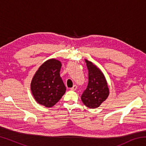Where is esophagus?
Instances as JSON below:
<instances>
[{"mask_svg": "<svg viewBox=\"0 0 146 146\" xmlns=\"http://www.w3.org/2000/svg\"><path fill=\"white\" fill-rule=\"evenodd\" d=\"M76 89H77V86H76V85H74L72 88H71V90H72V91H75Z\"/></svg>", "mask_w": 146, "mask_h": 146, "instance_id": "34e87169", "label": "esophagus"}]
</instances>
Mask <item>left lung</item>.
I'll return each instance as SVG.
<instances>
[{"label": "left lung", "instance_id": "8db88e82", "mask_svg": "<svg viewBox=\"0 0 146 146\" xmlns=\"http://www.w3.org/2000/svg\"><path fill=\"white\" fill-rule=\"evenodd\" d=\"M88 69V84L84 91L81 100L90 108H97L109 95V89L104 76L97 66L86 60Z\"/></svg>", "mask_w": 146, "mask_h": 146}]
</instances>
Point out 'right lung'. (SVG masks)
Listing matches in <instances>:
<instances>
[{
	"mask_svg": "<svg viewBox=\"0 0 146 146\" xmlns=\"http://www.w3.org/2000/svg\"><path fill=\"white\" fill-rule=\"evenodd\" d=\"M62 64L50 59L40 66L32 79L31 90L35 99L47 108L52 107L66 92V87L60 76Z\"/></svg>",
	"mask_w": 146,
	"mask_h": 146,
	"instance_id": "obj_1",
	"label": "right lung"
}]
</instances>
